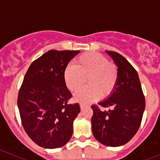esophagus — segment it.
I'll return each instance as SVG.
<instances>
[{"mask_svg": "<svg viewBox=\"0 0 160 160\" xmlns=\"http://www.w3.org/2000/svg\"><path fill=\"white\" fill-rule=\"evenodd\" d=\"M80 108L83 109V108H84L85 107H87V106H88V104H84V103H81V104H80Z\"/></svg>", "mask_w": 160, "mask_h": 160, "instance_id": "1", "label": "esophagus"}]
</instances>
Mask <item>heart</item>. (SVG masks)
Instances as JSON below:
<instances>
[{
  "instance_id": "1",
  "label": "heart",
  "mask_w": 160,
  "mask_h": 160,
  "mask_svg": "<svg viewBox=\"0 0 160 160\" xmlns=\"http://www.w3.org/2000/svg\"><path fill=\"white\" fill-rule=\"evenodd\" d=\"M64 81L71 91L80 89L88 78V87L77 92L74 98L77 101L88 103L101 97L108 96L115 88L118 78V69L100 53L90 52L77 58L72 66L64 72Z\"/></svg>"
}]
</instances>
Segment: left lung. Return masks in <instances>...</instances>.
Wrapping results in <instances>:
<instances>
[{
    "mask_svg": "<svg viewBox=\"0 0 160 160\" xmlns=\"http://www.w3.org/2000/svg\"><path fill=\"white\" fill-rule=\"evenodd\" d=\"M106 52L118 67V78L111 96L98 104L114 109L102 111L98 105L91 106L93 111L92 132L101 144L116 147L126 144L138 132L146 101L135 69L119 53L113 51Z\"/></svg>",
    "mask_w": 160,
    "mask_h": 160,
    "instance_id": "left-lung-1",
    "label": "left lung"
}]
</instances>
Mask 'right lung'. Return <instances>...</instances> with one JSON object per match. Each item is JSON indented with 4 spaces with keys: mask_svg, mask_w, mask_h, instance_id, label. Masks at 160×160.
Returning <instances> with one entry per match:
<instances>
[{
    "mask_svg": "<svg viewBox=\"0 0 160 160\" xmlns=\"http://www.w3.org/2000/svg\"><path fill=\"white\" fill-rule=\"evenodd\" d=\"M79 52L49 50L32 62L24 77L18 95L21 120L27 135L41 147H62L72 135L80 108L78 103H69L72 93L63 75Z\"/></svg>",
    "mask_w": 160,
    "mask_h": 160,
    "instance_id": "1",
    "label": "right lung"
}]
</instances>
